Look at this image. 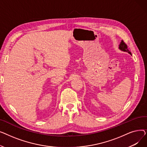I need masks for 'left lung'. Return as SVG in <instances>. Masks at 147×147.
<instances>
[{"instance_id":"8db88e82","label":"left lung","mask_w":147,"mask_h":147,"mask_svg":"<svg viewBox=\"0 0 147 147\" xmlns=\"http://www.w3.org/2000/svg\"><path fill=\"white\" fill-rule=\"evenodd\" d=\"M119 48L120 51H123V52H127L128 53L130 54L131 55H132V53H131V52L129 51V50L127 49V45L125 44V43L123 42V40L121 41L120 43L119 44Z\"/></svg>"}]
</instances>
